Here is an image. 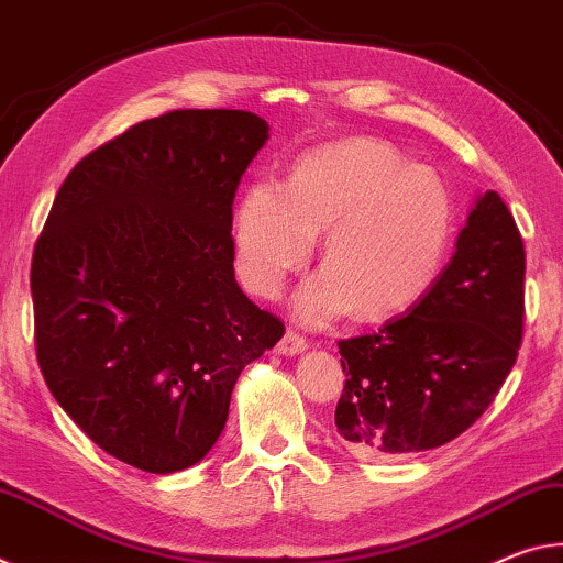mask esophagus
<instances>
[{
  "instance_id": "esophagus-1",
  "label": "esophagus",
  "mask_w": 563,
  "mask_h": 563,
  "mask_svg": "<svg viewBox=\"0 0 563 563\" xmlns=\"http://www.w3.org/2000/svg\"><path fill=\"white\" fill-rule=\"evenodd\" d=\"M307 339H303L301 334H297V331H287V334L282 336V342L276 344V352L284 354V356H297L301 352H307Z\"/></svg>"
}]
</instances>
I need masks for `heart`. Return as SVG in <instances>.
Masks as SVG:
<instances>
[{"label": "heart", "instance_id": "obj_1", "mask_svg": "<svg viewBox=\"0 0 563 563\" xmlns=\"http://www.w3.org/2000/svg\"><path fill=\"white\" fill-rule=\"evenodd\" d=\"M451 199L434 172L389 144L344 140L303 154L279 187L256 181L234 214L244 287L272 299L314 252L327 269L297 294V314L324 324L349 309L386 319L413 307L444 260Z\"/></svg>", "mask_w": 563, "mask_h": 563}]
</instances>
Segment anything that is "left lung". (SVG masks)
I'll return each instance as SVG.
<instances>
[{
    "instance_id": "left-lung-1",
    "label": "left lung",
    "mask_w": 563,
    "mask_h": 563,
    "mask_svg": "<svg viewBox=\"0 0 563 563\" xmlns=\"http://www.w3.org/2000/svg\"><path fill=\"white\" fill-rule=\"evenodd\" d=\"M527 256L511 211L486 191L456 252L407 317L339 342L346 372L336 434L362 459L444 446L499 394L523 334Z\"/></svg>"
}]
</instances>
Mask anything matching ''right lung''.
Instances as JSON below:
<instances>
[{
	"instance_id": "right-lung-1",
	"label": "right lung",
	"mask_w": 563,
	"mask_h": 563,
	"mask_svg": "<svg viewBox=\"0 0 563 563\" xmlns=\"http://www.w3.org/2000/svg\"><path fill=\"white\" fill-rule=\"evenodd\" d=\"M269 140L242 109L134 124L64 179L36 239V358L99 449L150 474L214 446L246 364L284 334L234 279L232 205Z\"/></svg>"
}]
</instances>
